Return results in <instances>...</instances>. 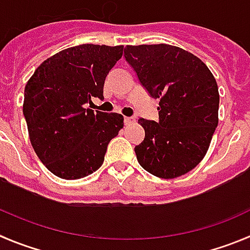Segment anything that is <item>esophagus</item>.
I'll return each mask as SVG.
<instances>
[{
	"label": "esophagus",
	"instance_id": "obj_1",
	"mask_svg": "<svg viewBox=\"0 0 250 250\" xmlns=\"http://www.w3.org/2000/svg\"><path fill=\"white\" fill-rule=\"evenodd\" d=\"M134 121H135V119H134V117H125V119H124V123H125V125H130V124H133Z\"/></svg>",
	"mask_w": 250,
	"mask_h": 250
}]
</instances>
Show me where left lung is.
I'll use <instances>...</instances> for the list:
<instances>
[{
	"label": "left lung",
	"instance_id": "1",
	"mask_svg": "<svg viewBox=\"0 0 250 250\" xmlns=\"http://www.w3.org/2000/svg\"><path fill=\"white\" fill-rule=\"evenodd\" d=\"M124 53L140 83L160 100L158 123L138 120L146 131L135 147L138 162L161 179L185 175L203 160L218 125L213 74L197 56L165 43L126 46Z\"/></svg>",
	"mask_w": 250,
	"mask_h": 250
}]
</instances>
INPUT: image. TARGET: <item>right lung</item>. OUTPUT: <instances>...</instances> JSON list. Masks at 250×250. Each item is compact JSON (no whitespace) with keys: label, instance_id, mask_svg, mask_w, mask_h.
Returning a JSON list of instances; mask_svg holds the SVG:
<instances>
[{"label":"right lung","instance_id":"add662e5","mask_svg":"<svg viewBox=\"0 0 250 250\" xmlns=\"http://www.w3.org/2000/svg\"><path fill=\"white\" fill-rule=\"evenodd\" d=\"M124 46L80 44L62 49L37 67L24 90L29 139L53 175L76 180L102 166L107 146L124 127L120 113L85 108L103 97L107 74Z\"/></svg>","mask_w":250,"mask_h":250}]
</instances>
